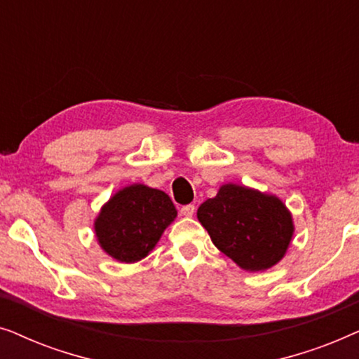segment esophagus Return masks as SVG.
Here are the masks:
<instances>
[{
	"label": "esophagus",
	"mask_w": 359,
	"mask_h": 359,
	"mask_svg": "<svg viewBox=\"0 0 359 359\" xmlns=\"http://www.w3.org/2000/svg\"><path fill=\"white\" fill-rule=\"evenodd\" d=\"M194 210H196L194 205L193 204H188V205H183L180 212H181V215H184V217H193Z\"/></svg>",
	"instance_id": "esophagus-1"
}]
</instances>
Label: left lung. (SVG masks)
I'll return each mask as SVG.
<instances>
[{"label":"left lung","instance_id":"left-lung-1","mask_svg":"<svg viewBox=\"0 0 359 359\" xmlns=\"http://www.w3.org/2000/svg\"><path fill=\"white\" fill-rule=\"evenodd\" d=\"M198 219L220 252L245 271H266L286 255L294 219L278 196L225 183L199 205Z\"/></svg>","mask_w":359,"mask_h":359}]
</instances>
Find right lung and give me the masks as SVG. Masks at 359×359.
<instances>
[{"mask_svg": "<svg viewBox=\"0 0 359 359\" xmlns=\"http://www.w3.org/2000/svg\"><path fill=\"white\" fill-rule=\"evenodd\" d=\"M176 215L168 194L134 183L102 204L95 219V235L102 252L116 262L137 263L156 247Z\"/></svg>", "mask_w": 359, "mask_h": 359, "instance_id": "right-lung-1", "label": "right lung"}]
</instances>
